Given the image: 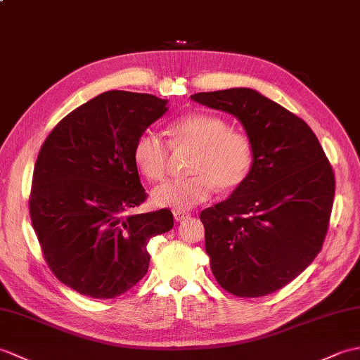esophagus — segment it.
Here are the masks:
<instances>
[{
  "instance_id": "34e87169",
  "label": "esophagus",
  "mask_w": 360,
  "mask_h": 360,
  "mask_svg": "<svg viewBox=\"0 0 360 360\" xmlns=\"http://www.w3.org/2000/svg\"><path fill=\"white\" fill-rule=\"evenodd\" d=\"M173 215H174V219H176V221H182V219L188 218L190 213H188V212H184V210H174Z\"/></svg>"
}]
</instances>
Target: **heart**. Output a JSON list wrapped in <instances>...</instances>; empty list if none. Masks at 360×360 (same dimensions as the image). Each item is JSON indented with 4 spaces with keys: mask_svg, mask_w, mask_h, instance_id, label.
<instances>
[{
    "mask_svg": "<svg viewBox=\"0 0 360 360\" xmlns=\"http://www.w3.org/2000/svg\"><path fill=\"white\" fill-rule=\"evenodd\" d=\"M173 148H193L187 178L158 186L151 201L158 207L188 210L207 201L215 192L240 187L254 165V145L249 136L231 129L227 122L205 112L176 119L170 125ZM170 145L155 131L141 133L133 145V160L145 178L160 181L165 176Z\"/></svg>",
    "mask_w": 360,
    "mask_h": 360,
    "instance_id": "heart-1",
    "label": "heart"
}]
</instances>
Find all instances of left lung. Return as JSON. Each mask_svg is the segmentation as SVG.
<instances>
[{
	"label": "left lung",
	"instance_id": "1",
	"mask_svg": "<svg viewBox=\"0 0 360 360\" xmlns=\"http://www.w3.org/2000/svg\"><path fill=\"white\" fill-rule=\"evenodd\" d=\"M192 101L232 114L254 145L248 179L201 212L210 269L236 297L275 292L323 246L335 192L330 160L307 122L255 89L198 93Z\"/></svg>",
	"mask_w": 360,
	"mask_h": 360
}]
</instances>
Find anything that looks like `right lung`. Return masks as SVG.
Masks as SVG:
<instances>
[{"instance_id":"obj_1","label":"right lung","mask_w":360,"mask_h":360,"mask_svg":"<svg viewBox=\"0 0 360 360\" xmlns=\"http://www.w3.org/2000/svg\"><path fill=\"white\" fill-rule=\"evenodd\" d=\"M167 110L156 96L108 91L68 114L41 145L30 221L49 269L82 295L125 294L148 271L150 238L173 227L168 209L128 215L147 200L134 141Z\"/></svg>"}]
</instances>
